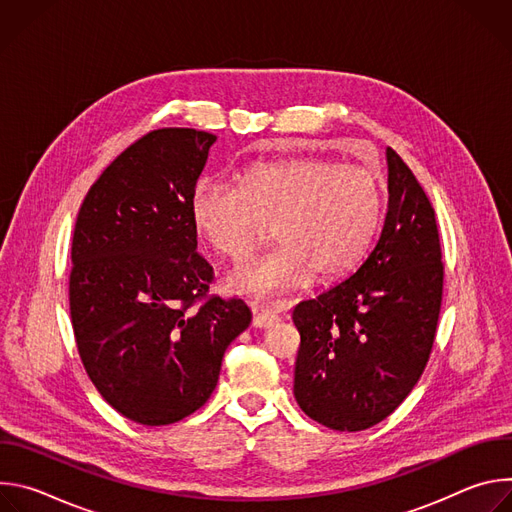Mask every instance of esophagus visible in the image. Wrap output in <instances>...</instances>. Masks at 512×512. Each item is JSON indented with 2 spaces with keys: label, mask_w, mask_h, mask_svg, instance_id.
Masks as SVG:
<instances>
[{
  "label": "esophagus",
  "mask_w": 512,
  "mask_h": 512,
  "mask_svg": "<svg viewBox=\"0 0 512 512\" xmlns=\"http://www.w3.org/2000/svg\"><path fill=\"white\" fill-rule=\"evenodd\" d=\"M279 320V316L271 310H265L261 306H253V326L255 328H269Z\"/></svg>",
  "instance_id": "34e87169"
}]
</instances>
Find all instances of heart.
I'll return each mask as SVG.
<instances>
[{
	"mask_svg": "<svg viewBox=\"0 0 512 512\" xmlns=\"http://www.w3.org/2000/svg\"><path fill=\"white\" fill-rule=\"evenodd\" d=\"M190 214L198 235L233 263L251 259L273 231L279 247L229 277L237 294L273 300L314 275L326 283L352 273L379 227L381 192L358 166L285 158L247 168L239 190L200 180Z\"/></svg>",
	"mask_w": 512,
	"mask_h": 512,
	"instance_id": "obj_1",
	"label": "heart"
}]
</instances>
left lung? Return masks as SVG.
<instances>
[{"label": "left lung", "mask_w": 512, "mask_h": 512, "mask_svg": "<svg viewBox=\"0 0 512 512\" xmlns=\"http://www.w3.org/2000/svg\"><path fill=\"white\" fill-rule=\"evenodd\" d=\"M387 214L358 269L296 306L294 395L314 421L360 431L389 417L417 385L442 308L435 212L407 164L387 148Z\"/></svg>", "instance_id": "8db88e82"}]
</instances>
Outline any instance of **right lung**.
Here are the masks:
<instances>
[{"mask_svg":"<svg viewBox=\"0 0 512 512\" xmlns=\"http://www.w3.org/2000/svg\"><path fill=\"white\" fill-rule=\"evenodd\" d=\"M216 135L152 131L91 186L72 237L70 320L103 399L141 425L176 423L212 395L227 346L251 324L243 300L210 298L192 190Z\"/></svg>","mask_w":512,"mask_h":512,"instance_id":"add662e5","label":"right lung"}]
</instances>
